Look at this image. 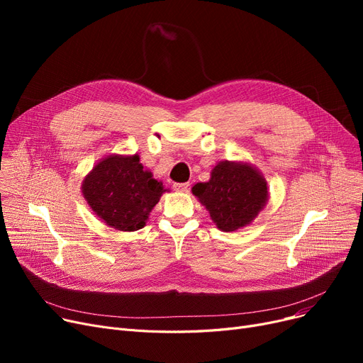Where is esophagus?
I'll return each instance as SVG.
<instances>
[{"instance_id":"34e87169","label":"esophagus","mask_w":363,"mask_h":363,"mask_svg":"<svg viewBox=\"0 0 363 363\" xmlns=\"http://www.w3.org/2000/svg\"><path fill=\"white\" fill-rule=\"evenodd\" d=\"M174 188L177 189V191L186 193L188 189H189V184H188V182H175V184H174Z\"/></svg>"}]
</instances>
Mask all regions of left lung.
I'll list each match as a JSON object with an SVG mask.
<instances>
[{"label":"left lung","mask_w":363,"mask_h":363,"mask_svg":"<svg viewBox=\"0 0 363 363\" xmlns=\"http://www.w3.org/2000/svg\"><path fill=\"white\" fill-rule=\"evenodd\" d=\"M193 194L206 206L219 230L231 233L257 216L268 200V186L250 164L222 162L212 170L208 182L193 186Z\"/></svg>","instance_id":"left-lung-1"}]
</instances>
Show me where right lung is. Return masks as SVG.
<instances>
[{
    "label": "right lung",
    "instance_id": "add662e5",
    "mask_svg": "<svg viewBox=\"0 0 363 363\" xmlns=\"http://www.w3.org/2000/svg\"><path fill=\"white\" fill-rule=\"evenodd\" d=\"M166 191L140 156H110L91 170L82 194L100 219L118 231H137Z\"/></svg>",
    "mask_w": 363,
    "mask_h": 363
}]
</instances>
